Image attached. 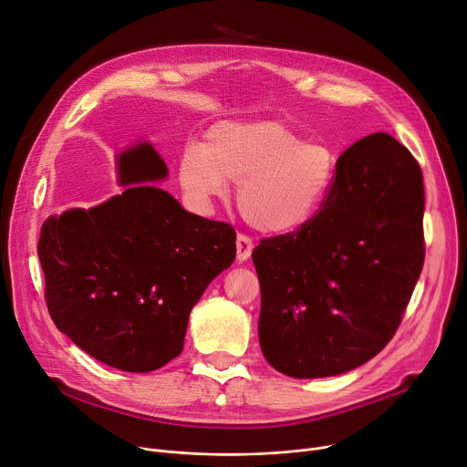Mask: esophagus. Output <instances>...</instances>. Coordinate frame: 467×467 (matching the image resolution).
Returning a JSON list of instances; mask_svg holds the SVG:
<instances>
[{"mask_svg":"<svg viewBox=\"0 0 467 467\" xmlns=\"http://www.w3.org/2000/svg\"><path fill=\"white\" fill-rule=\"evenodd\" d=\"M254 250V242L246 234H238L236 236V257L238 261H246L252 255Z\"/></svg>","mask_w":467,"mask_h":467,"instance_id":"obj_1","label":"esophagus"}]
</instances>
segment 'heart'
<instances>
[{"mask_svg":"<svg viewBox=\"0 0 467 467\" xmlns=\"http://www.w3.org/2000/svg\"><path fill=\"white\" fill-rule=\"evenodd\" d=\"M340 155L327 141L306 140L276 119L225 120L210 127L202 147L187 145L178 161L187 201L206 212L238 183L236 202L266 234L303 229L324 206Z\"/></svg>","mask_w":467,"mask_h":467,"instance_id":"heart-1","label":"heart"}]
</instances>
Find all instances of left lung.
Here are the masks:
<instances>
[{"label":"left lung","instance_id":"left-lung-1","mask_svg":"<svg viewBox=\"0 0 467 467\" xmlns=\"http://www.w3.org/2000/svg\"><path fill=\"white\" fill-rule=\"evenodd\" d=\"M422 170L384 132L340 155L331 191L303 229L252 252L259 345L293 379L347 373L396 335L424 265Z\"/></svg>","mask_w":467,"mask_h":467}]
</instances>
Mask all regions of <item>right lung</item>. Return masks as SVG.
Here are the masks:
<instances>
[{"instance_id": "right-lung-1", "label": "right lung", "mask_w": 467, "mask_h": 467, "mask_svg": "<svg viewBox=\"0 0 467 467\" xmlns=\"http://www.w3.org/2000/svg\"><path fill=\"white\" fill-rule=\"evenodd\" d=\"M117 164L120 182L138 185L43 223L45 303L81 350L115 369L150 373L182 354L192 306L236 257V233L141 183L168 174L150 143Z\"/></svg>"}]
</instances>
